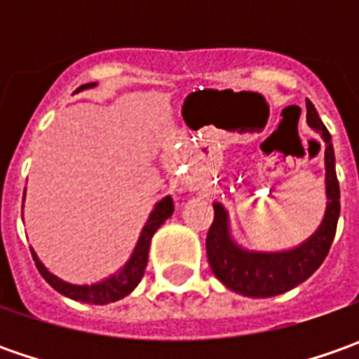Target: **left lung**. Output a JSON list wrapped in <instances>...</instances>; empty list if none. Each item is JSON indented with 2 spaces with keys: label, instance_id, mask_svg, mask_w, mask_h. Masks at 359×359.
Returning a JSON list of instances; mask_svg holds the SVG:
<instances>
[{
  "label": "left lung",
  "instance_id": "obj_1",
  "mask_svg": "<svg viewBox=\"0 0 359 359\" xmlns=\"http://www.w3.org/2000/svg\"><path fill=\"white\" fill-rule=\"evenodd\" d=\"M306 121L325 144V212L322 224L308 240L290 250H248L231 236L228 210L214 201V224L208 231L205 250L214 276L231 292L248 297H271L285 294L306 282L324 264L336 236L339 217V184L332 135L325 130L311 102H306Z\"/></svg>",
  "mask_w": 359,
  "mask_h": 359
}]
</instances>
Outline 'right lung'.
Returning a JSON list of instances; mask_svg holds the SVG:
<instances>
[{
    "label": "right lung",
    "instance_id": "add662e5",
    "mask_svg": "<svg viewBox=\"0 0 359 359\" xmlns=\"http://www.w3.org/2000/svg\"><path fill=\"white\" fill-rule=\"evenodd\" d=\"M97 83H86L81 86L77 91L91 90L95 88ZM23 200H25V194H23ZM173 214V200L172 196H165L154 205L151 214L147 215V222L140 231V238L137 243L133 248V252L128 257V262L114 273H109L107 278L100 280V282L93 283H72L62 280L60 276L51 273L43 262L37 257L35 250L32 248V255L35 259V266L39 269V273L43 276V280L55 290L60 292L62 296L69 297V299H76V302H83V304H93V306H105V304H111V302H118L121 297L130 296L131 292L135 290V285L142 282L144 278L145 266H147V254H149V243L154 233L158 231L165 219Z\"/></svg>",
    "mask_w": 359,
    "mask_h": 359
}]
</instances>
